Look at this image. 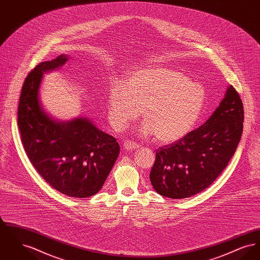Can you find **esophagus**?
Returning a JSON list of instances; mask_svg holds the SVG:
<instances>
[{"instance_id":"esophagus-1","label":"esophagus","mask_w":260,"mask_h":260,"mask_svg":"<svg viewBox=\"0 0 260 260\" xmlns=\"http://www.w3.org/2000/svg\"><path fill=\"white\" fill-rule=\"evenodd\" d=\"M123 148L125 151H132V150H135V149L137 148V144L129 141V140H124Z\"/></svg>"}]
</instances>
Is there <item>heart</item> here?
<instances>
[{
    "instance_id": "b5f03b06",
    "label": "heart",
    "mask_w": 260,
    "mask_h": 260,
    "mask_svg": "<svg viewBox=\"0 0 260 260\" xmlns=\"http://www.w3.org/2000/svg\"><path fill=\"white\" fill-rule=\"evenodd\" d=\"M206 100L204 87L179 70L152 66L136 70L124 84L112 83L108 114L112 124L124 128L140 116L145 123L141 134L156 136L160 143H172L191 132Z\"/></svg>"
}]
</instances>
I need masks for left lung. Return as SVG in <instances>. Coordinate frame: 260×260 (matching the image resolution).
Returning <instances> with one entry per match:
<instances>
[{"mask_svg": "<svg viewBox=\"0 0 260 260\" xmlns=\"http://www.w3.org/2000/svg\"><path fill=\"white\" fill-rule=\"evenodd\" d=\"M244 107L232 86L209 120L181 139L156 151L150 173L161 196L184 199L204 191L220 175L241 140Z\"/></svg>", "mask_w": 260, "mask_h": 260, "instance_id": "8db88e82", "label": "left lung"}]
</instances>
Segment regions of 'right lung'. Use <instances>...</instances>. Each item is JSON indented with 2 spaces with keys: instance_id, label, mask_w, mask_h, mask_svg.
<instances>
[{
  "instance_id": "add662e5",
  "label": "right lung",
  "mask_w": 260,
  "mask_h": 260,
  "mask_svg": "<svg viewBox=\"0 0 260 260\" xmlns=\"http://www.w3.org/2000/svg\"><path fill=\"white\" fill-rule=\"evenodd\" d=\"M61 54L37 66L25 79L17 124L25 152L39 174L52 188L74 198H87L102 188L117 160L116 138L100 131L87 117L59 121L40 100L44 73L68 61Z\"/></svg>"
}]
</instances>
